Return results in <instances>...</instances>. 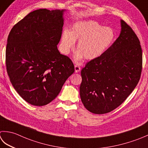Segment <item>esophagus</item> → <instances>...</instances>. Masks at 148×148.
Wrapping results in <instances>:
<instances>
[{"mask_svg":"<svg viewBox=\"0 0 148 148\" xmlns=\"http://www.w3.org/2000/svg\"><path fill=\"white\" fill-rule=\"evenodd\" d=\"M74 69H75V72H78L81 71V67L77 65H74Z\"/></svg>","mask_w":148,"mask_h":148,"instance_id":"esophagus-1","label":"esophagus"}]
</instances>
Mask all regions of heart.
Returning <instances> with one entry per match:
<instances>
[{
	"mask_svg": "<svg viewBox=\"0 0 148 148\" xmlns=\"http://www.w3.org/2000/svg\"><path fill=\"white\" fill-rule=\"evenodd\" d=\"M115 39V32L109 27H104L93 20L75 23L71 32L63 31L61 49L66 54L74 48L75 41L78 40L76 58L84 56L87 60L100 57L112 45Z\"/></svg>",
	"mask_w": 148,
	"mask_h": 148,
	"instance_id": "b5f03b06",
	"label": "heart"
}]
</instances>
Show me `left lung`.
<instances>
[{
    "mask_svg": "<svg viewBox=\"0 0 148 148\" xmlns=\"http://www.w3.org/2000/svg\"><path fill=\"white\" fill-rule=\"evenodd\" d=\"M121 31L114 43L82 70L79 91L84 106L93 114H103L120 106L140 78L143 52L132 27L121 20Z\"/></svg>",
    "mask_w": 148,
    "mask_h": 148,
    "instance_id": "obj_1",
    "label": "left lung"
}]
</instances>
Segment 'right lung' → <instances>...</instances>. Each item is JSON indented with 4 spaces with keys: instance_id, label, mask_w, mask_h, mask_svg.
<instances>
[{
    "instance_id": "1",
    "label": "right lung",
    "mask_w": 148,
    "mask_h": 148,
    "mask_svg": "<svg viewBox=\"0 0 148 148\" xmlns=\"http://www.w3.org/2000/svg\"><path fill=\"white\" fill-rule=\"evenodd\" d=\"M64 11H32L13 26L8 35V76L15 90L32 105L44 106L53 101L74 72L72 60L57 47Z\"/></svg>"
}]
</instances>
